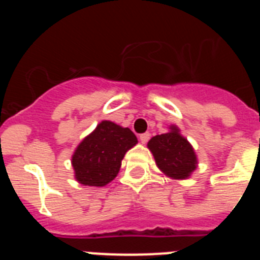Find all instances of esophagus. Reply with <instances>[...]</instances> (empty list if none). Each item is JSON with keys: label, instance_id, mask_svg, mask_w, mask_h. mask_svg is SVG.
I'll list each match as a JSON object with an SVG mask.
<instances>
[{"label": "esophagus", "instance_id": "obj_1", "mask_svg": "<svg viewBox=\"0 0 260 260\" xmlns=\"http://www.w3.org/2000/svg\"><path fill=\"white\" fill-rule=\"evenodd\" d=\"M139 139H141L142 143L146 144L147 142H148V139H150V133H144V134H141L139 135Z\"/></svg>", "mask_w": 260, "mask_h": 260}]
</instances>
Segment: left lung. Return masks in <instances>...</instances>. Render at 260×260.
Returning <instances> with one entry per match:
<instances>
[{
	"mask_svg": "<svg viewBox=\"0 0 260 260\" xmlns=\"http://www.w3.org/2000/svg\"><path fill=\"white\" fill-rule=\"evenodd\" d=\"M147 147L155 157L156 165L165 176L185 180L197 169V155L189 141L180 134V128L172 125L169 132L151 138Z\"/></svg>",
	"mask_w": 260,
	"mask_h": 260,
	"instance_id": "left-lung-1",
	"label": "left lung"
}]
</instances>
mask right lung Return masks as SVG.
<instances>
[{
  "label": "right lung",
  "mask_w": 260,
  "mask_h": 260,
  "mask_svg": "<svg viewBox=\"0 0 260 260\" xmlns=\"http://www.w3.org/2000/svg\"><path fill=\"white\" fill-rule=\"evenodd\" d=\"M137 143L128 127L102 121L80 142L71 157L75 180L84 186H105L116 178L123 156Z\"/></svg>",
  "instance_id": "obj_1"
}]
</instances>
